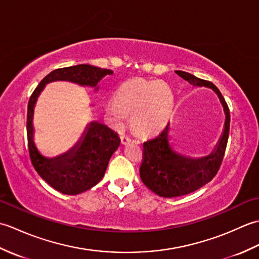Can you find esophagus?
<instances>
[{
    "label": "esophagus",
    "mask_w": 259,
    "mask_h": 259,
    "mask_svg": "<svg viewBox=\"0 0 259 259\" xmlns=\"http://www.w3.org/2000/svg\"><path fill=\"white\" fill-rule=\"evenodd\" d=\"M120 140H121V144H122V145H128V144H130V142H131V138H130V137L125 136V135L121 136V137H120Z\"/></svg>",
    "instance_id": "obj_1"
}]
</instances>
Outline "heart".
<instances>
[{"instance_id":"obj_1","label":"heart","mask_w":259,"mask_h":259,"mask_svg":"<svg viewBox=\"0 0 259 259\" xmlns=\"http://www.w3.org/2000/svg\"><path fill=\"white\" fill-rule=\"evenodd\" d=\"M174 109V93L160 80L131 79L123 82L115 98L106 103V115L115 128H121L133 113L134 128L145 136L158 134L164 128Z\"/></svg>"}]
</instances>
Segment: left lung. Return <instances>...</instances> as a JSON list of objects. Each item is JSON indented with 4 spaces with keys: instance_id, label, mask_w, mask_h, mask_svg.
Segmentation results:
<instances>
[{
    "instance_id": "obj_1",
    "label": "left lung",
    "mask_w": 259,
    "mask_h": 259,
    "mask_svg": "<svg viewBox=\"0 0 259 259\" xmlns=\"http://www.w3.org/2000/svg\"><path fill=\"white\" fill-rule=\"evenodd\" d=\"M175 72L194 87H206L216 93L224 109L225 123L213 150L203 157L194 158L176 151L170 142L169 124L156 138L145 142L140 178L151 191L163 198L188 195L211 181L222 164L229 135V109L218 88L185 71Z\"/></svg>"
}]
</instances>
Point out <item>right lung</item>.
Masks as SVG:
<instances>
[{"label":"right lung","mask_w":259,"mask_h":259,"mask_svg":"<svg viewBox=\"0 0 259 259\" xmlns=\"http://www.w3.org/2000/svg\"><path fill=\"white\" fill-rule=\"evenodd\" d=\"M112 73L111 70L90 64L57 69L40 82L29 100L26 134L32 164L46 183L64 195H78L96 186L103 178L110 158L120 146V139L117 133L100 121H91L71 149L56 157L43 156L34 142L33 115L37 98L46 84L54 81L72 82L98 91L99 82Z\"/></svg>","instance_id":"obj_1"}]
</instances>
